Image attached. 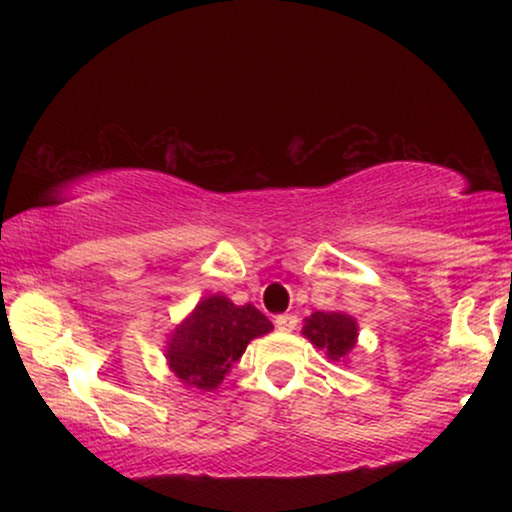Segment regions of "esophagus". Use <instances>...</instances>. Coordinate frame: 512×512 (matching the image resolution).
I'll return each instance as SVG.
<instances>
[{"label": "esophagus", "instance_id": "1", "mask_svg": "<svg viewBox=\"0 0 512 512\" xmlns=\"http://www.w3.org/2000/svg\"><path fill=\"white\" fill-rule=\"evenodd\" d=\"M274 325H276V330H281V332H291V330H296L298 317H296V315H291V313L279 315V317H276V320H274Z\"/></svg>", "mask_w": 512, "mask_h": 512}]
</instances>
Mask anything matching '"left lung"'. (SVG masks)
Returning a JSON list of instances; mask_svg holds the SVG:
<instances>
[{
	"mask_svg": "<svg viewBox=\"0 0 512 512\" xmlns=\"http://www.w3.org/2000/svg\"><path fill=\"white\" fill-rule=\"evenodd\" d=\"M303 337H308L317 349L325 351L332 361H344L358 339V325L346 313H313L305 317Z\"/></svg>",
	"mask_w": 512,
	"mask_h": 512,
	"instance_id": "1",
	"label": "left lung"
}]
</instances>
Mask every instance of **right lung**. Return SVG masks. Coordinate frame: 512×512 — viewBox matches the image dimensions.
Listing matches in <instances>:
<instances>
[{
  "instance_id": "1",
  "label": "right lung",
  "mask_w": 512,
  "mask_h": 512,
  "mask_svg": "<svg viewBox=\"0 0 512 512\" xmlns=\"http://www.w3.org/2000/svg\"><path fill=\"white\" fill-rule=\"evenodd\" d=\"M272 330V322L255 305H236L214 293L202 298L170 334L168 366L185 385L211 392L245 354V346Z\"/></svg>"
}]
</instances>
